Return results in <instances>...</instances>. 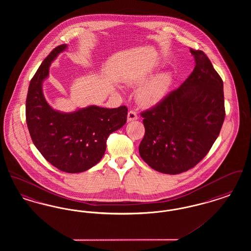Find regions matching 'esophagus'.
<instances>
[{
    "mask_svg": "<svg viewBox=\"0 0 251 251\" xmlns=\"http://www.w3.org/2000/svg\"><path fill=\"white\" fill-rule=\"evenodd\" d=\"M137 119H138V117H137V114H136L135 112L130 111V112L128 113V116H127V121H128V122L136 120Z\"/></svg>",
    "mask_w": 251,
    "mask_h": 251,
    "instance_id": "34e87169",
    "label": "esophagus"
}]
</instances>
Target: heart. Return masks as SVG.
I'll use <instances>...</instances> for the list:
<instances>
[{"mask_svg":"<svg viewBox=\"0 0 251 251\" xmlns=\"http://www.w3.org/2000/svg\"><path fill=\"white\" fill-rule=\"evenodd\" d=\"M152 75V71H146L137 74L131 80V84L139 85ZM173 83V74L170 72L158 73L145 84L141 85L135 94L136 100L143 106H153L159 103L167 95Z\"/></svg>","mask_w":251,"mask_h":251,"instance_id":"obj_1","label":"heart"}]
</instances>
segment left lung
<instances>
[{
  "instance_id": "1",
  "label": "left lung",
  "mask_w": 251,
  "mask_h": 251,
  "mask_svg": "<svg viewBox=\"0 0 251 251\" xmlns=\"http://www.w3.org/2000/svg\"><path fill=\"white\" fill-rule=\"evenodd\" d=\"M189 77L143 112L145 135L139 154L156 171L179 174L200 163L219 135L225 120L223 81L202 50H190Z\"/></svg>"
}]
</instances>
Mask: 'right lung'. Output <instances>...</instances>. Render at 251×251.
<instances>
[{
    "label": "right lung",
    "instance_id": "add662e5",
    "mask_svg": "<svg viewBox=\"0 0 251 251\" xmlns=\"http://www.w3.org/2000/svg\"><path fill=\"white\" fill-rule=\"evenodd\" d=\"M67 44L54 49L31 80L26 99V122L33 143L43 157L61 171L80 173L97 165L106 150L110 133L127 121L128 109L89 105L65 113L54 110L43 94L50 66Z\"/></svg>",
    "mask_w": 251,
    "mask_h": 251
}]
</instances>
